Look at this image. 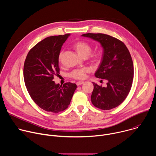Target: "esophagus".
I'll return each mask as SVG.
<instances>
[{
    "label": "esophagus",
    "instance_id": "obj_1",
    "mask_svg": "<svg viewBox=\"0 0 156 156\" xmlns=\"http://www.w3.org/2000/svg\"><path fill=\"white\" fill-rule=\"evenodd\" d=\"M83 83H84V81H78V82H76V85L80 86Z\"/></svg>",
    "mask_w": 156,
    "mask_h": 156
}]
</instances>
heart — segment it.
<instances>
[{
	"mask_svg": "<svg viewBox=\"0 0 156 156\" xmlns=\"http://www.w3.org/2000/svg\"><path fill=\"white\" fill-rule=\"evenodd\" d=\"M73 48L78 53V54L83 58L89 57L90 61L93 63H98L100 62L102 54L100 51H95L93 53L91 52L92 47L88 42L84 41H79L75 42L72 46ZM62 55V52H60L58 55V60H61V57ZM90 72V69L85 67L83 69H78L73 70L70 73V76L76 80H84L86 77L87 73Z\"/></svg>",
	"mask_w": 156,
	"mask_h": 156,
	"instance_id": "heart-1",
	"label": "heart"
}]
</instances>
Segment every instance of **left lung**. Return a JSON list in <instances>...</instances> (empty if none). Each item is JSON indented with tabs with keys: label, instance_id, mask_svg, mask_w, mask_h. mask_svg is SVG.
<instances>
[{
	"label": "left lung",
	"instance_id": "8db88e82",
	"mask_svg": "<svg viewBox=\"0 0 156 156\" xmlns=\"http://www.w3.org/2000/svg\"><path fill=\"white\" fill-rule=\"evenodd\" d=\"M82 36L98 41L103 48L101 62L95 76L105 80L107 86L102 87L93 83L91 102L99 109L114 108L125 101L132 86L134 68L130 53L122 41L111 36L102 33Z\"/></svg>",
	"mask_w": 156,
	"mask_h": 156
}]
</instances>
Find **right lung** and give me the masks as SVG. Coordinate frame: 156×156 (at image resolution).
<instances>
[{"label":"right lung","instance_id":"add662e5","mask_svg":"<svg viewBox=\"0 0 156 156\" xmlns=\"http://www.w3.org/2000/svg\"><path fill=\"white\" fill-rule=\"evenodd\" d=\"M70 36H52L38 42L29 51L24 63L23 76L33 101L42 109L58 113L67 108L76 84H55L54 76L60 73L58 55L63 44Z\"/></svg>","mask_w":156,"mask_h":156}]
</instances>
